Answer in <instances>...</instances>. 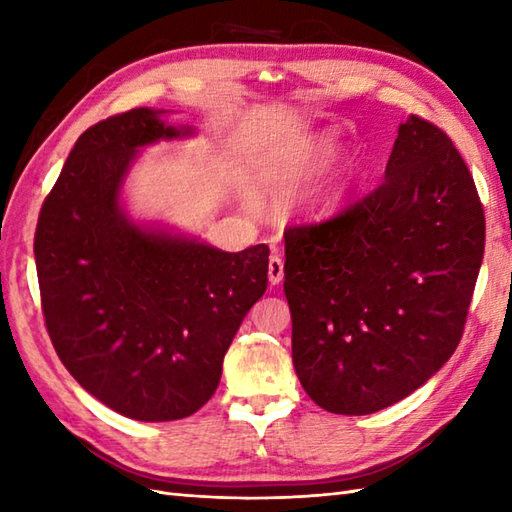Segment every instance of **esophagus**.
<instances>
[{
    "mask_svg": "<svg viewBox=\"0 0 512 512\" xmlns=\"http://www.w3.org/2000/svg\"><path fill=\"white\" fill-rule=\"evenodd\" d=\"M284 277V262L280 255H271V259H268V280H271V284H280Z\"/></svg>",
    "mask_w": 512,
    "mask_h": 512,
    "instance_id": "esophagus-1",
    "label": "esophagus"
}]
</instances>
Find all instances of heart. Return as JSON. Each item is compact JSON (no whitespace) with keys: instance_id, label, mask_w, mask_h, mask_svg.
I'll list each match as a JSON object with an SVG mask.
<instances>
[{"instance_id":"heart-1","label":"heart","mask_w":512,"mask_h":512,"mask_svg":"<svg viewBox=\"0 0 512 512\" xmlns=\"http://www.w3.org/2000/svg\"><path fill=\"white\" fill-rule=\"evenodd\" d=\"M332 151H334V146L329 140L318 142L314 149H309L296 164H293V173H307L311 169L320 167V164H323L329 155H332Z\"/></svg>"}]
</instances>
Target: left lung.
<instances>
[{"label":"left lung","mask_w":512,"mask_h":512,"mask_svg":"<svg viewBox=\"0 0 512 512\" xmlns=\"http://www.w3.org/2000/svg\"><path fill=\"white\" fill-rule=\"evenodd\" d=\"M293 366L320 409L368 415L404 400L461 343L485 248L474 178L449 135L411 117L386 178L284 232Z\"/></svg>","instance_id":"8db88e82"}]
</instances>
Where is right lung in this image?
Segmentation results:
<instances>
[{
  "instance_id": "1",
  "label": "right lung",
  "mask_w": 512,
  "mask_h": 512,
  "mask_svg": "<svg viewBox=\"0 0 512 512\" xmlns=\"http://www.w3.org/2000/svg\"><path fill=\"white\" fill-rule=\"evenodd\" d=\"M149 108L90 126L38 216L42 316L79 384L142 422L180 420L214 395L223 357L268 284V246L241 253L149 232L119 210L137 146L178 137Z\"/></svg>"
}]
</instances>
